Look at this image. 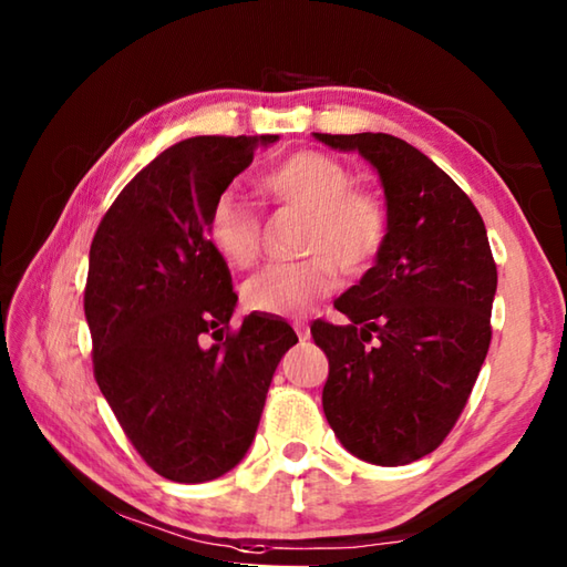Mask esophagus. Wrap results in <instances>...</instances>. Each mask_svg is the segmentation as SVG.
Listing matches in <instances>:
<instances>
[{
	"mask_svg": "<svg viewBox=\"0 0 567 567\" xmlns=\"http://www.w3.org/2000/svg\"><path fill=\"white\" fill-rule=\"evenodd\" d=\"M295 332H297V338H300V342L310 340V328H307L305 322H295Z\"/></svg>",
	"mask_w": 567,
	"mask_h": 567,
	"instance_id": "34e87169",
	"label": "esophagus"
}]
</instances>
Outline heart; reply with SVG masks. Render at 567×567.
<instances>
[{"instance_id":"obj_1","label":"heart","mask_w":567,"mask_h":567,"mask_svg":"<svg viewBox=\"0 0 567 567\" xmlns=\"http://www.w3.org/2000/svg\"><path fill=\"white\" fill-rule=\"evenodd\" d=\"M277 205L307 213L300 262L267 265L243 285L247 310L297 318L328 297L334 267L348 280L368 275L390 243V213L378 192L352 187L350 169L330 155L300 150L260 177ZM207 239L229 267H249L260 255L262 223L233 192H223L207 215Z\"/></svg>"}]
</instances>
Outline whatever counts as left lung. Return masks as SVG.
I'll use <instances>...</instances> for the list:
<instances>
[{
    "instance_id": "obj_1",
    "label": "left lung",
    "mask_w": 567,
    "mask_h": 567,
    "mask_svg": "<svg viewBox=\"0 0 567 567\" xmlns=\"http://www.w3.org/2000/svg\"><path fill=\"white\" fill-rule=\"evenodd\" d=\"M378 169L390 213L380 262L315 320L330 362L322 410L354 457L408 465L455 427L491 348L497 267L485 223L433 159L382 132L322 134Z\"/></svg>"
}]
</instances>
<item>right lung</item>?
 I'll list each match as a JSON object with an SVG mask.
<instances>
[{
  "label": "right lung",
  "instance_id": "1",
  "mask_svg": "<svg viewBox=\"0 0 567 567\" xmlns=\"http://www.w3.org/2000/svg\"><path fill=\"white\" fill-rule=\"evenodd\" d=\"M275 140L177 142L127 182L92 239L94 380L140 457L175 483H207L245 457L297 342L285 320L257 312L229 328L233 275L207 239L209 207Z\"/></svg>",
  "mask_w": 567,
  "mask_h": 567
}]
</instances>
